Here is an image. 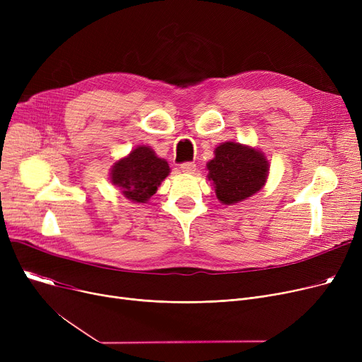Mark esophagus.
<instances>
[{
  "instance_id": "34e87169",
  "label": "esophagus",
  "mask_w": 362,
  "mask_h": 362,
  "mask_svg": "<svg viewBox=\"0 0 362 362\" xmlns=\"http://www.w3.org/2000/svg\"><path fill=\"white\" fill-rule=\"evenodd\" d=\"M180 170H182V173H185V175H194L197 171V164L195 163H183L180 165Z\"/></svg>"
}]
</instances>
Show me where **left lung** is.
<instances>
[{"mask_svg": "<svg viewBox=\"0 0 362 362\" xmlns=\"http://www.w3.org/2000/svg\"><path fill=\"white\" fill-rule=\"evenodd\" d=\"M206 170L217 199L235 205L261 191L269 179L270 163L262 151L229 141L214 149Z\"/></svg>", "mask_w": 362, "mask_h": 362, "instance_id": "8db88e82", "label": "left lung"}]
</instances>
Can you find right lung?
Segmentation results:
<instances>
[{
	"instance_id": "right-lung-1",
	"label": "right lung",
	"mask_w": 362,
	"mask_h": 362,
	"mask_svg": "<svg viewBox=\"0 0 362 362\" xmlns=\"http://www.w3.org/2000/svg\"><path fill=\"white\" fill-rule=\"evenodd\" d=\"M168 175V163L160 158L151 146L139 145L111 165L110 182L116 185L129 201L146 204Z\"/></svg>"
}]
</instances>
